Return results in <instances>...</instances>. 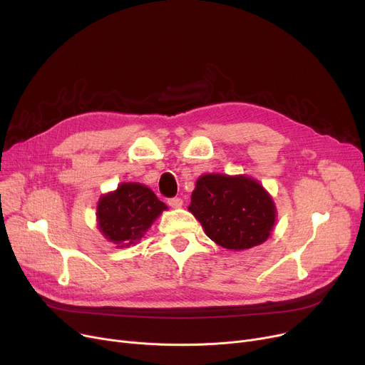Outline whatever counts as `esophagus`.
<instances>
[{
	"label": "esophagus",
	"mask_w": 365,
	"mask_h": 365,
	"mask_svg": "<svg viewBox=\"0 0 365 365\" xmlns=\"http://www.w3.org/2000/svg\"><path fill=\"white\" fill-rule=\"evenodd\" d=\"M168 205L173 207V208H180L183 205V200L182 198H170L168 200Z\"/></svg>",
	"instance_id": "obj_1"
}]
</instances>
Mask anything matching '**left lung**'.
Instances as JSON below:
<instances>
[{
	"instance_id": "left-lung-1",
	"label": "left lung",
	"mask_w": 365,
	"mask_h": 365,
	"mask_svg": "<svg viewBox=\"0 0 365 365\" xmlns=\"http://www.w3.org/2000/svg\"><path fill=\"white\" fill-rule=\"evenodd\" d=\"M189 212L210 240L234 252L263 244L277 222L272 197L256 179L245 175L200 176Z\"/></svg>"
}]
</instances>
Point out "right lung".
I'll return each mask as SVG.
<instances>
[{"label": "right lung", "instance_id": "1", "mask_svg": "<svg viewBox=\"0 0 365 365\" xmlns=\"http://www.w3.org/2000/svg\"><path fill=\"white\" fill-rule=\"evenodd\" d=\"M164 210L167 205L146 185L124 182L101 197L96 219L101 234L123 248L138 244Z\"/></svg>", "mask_w": 365, "mask_h": 365}]
</instances>
